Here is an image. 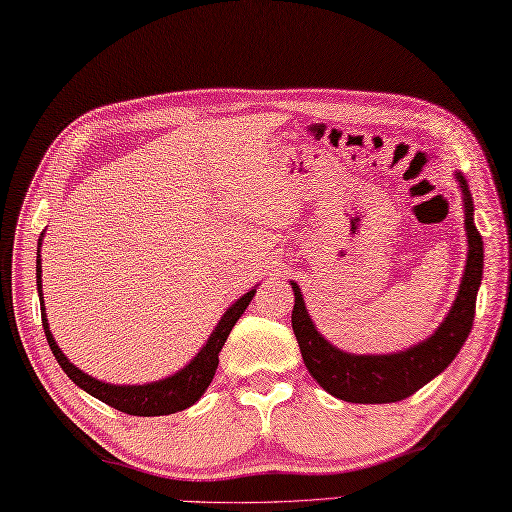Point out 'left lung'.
<instances>
[{"label":"left lung","mask_w":512,"mask_h":512,"mask_svg":"<svg viewBox=\"0 0 512 512\" xmlns=\"http://www.w3.org/2000/svg\"><path fill=\"white\" fill-rule=\"evenodd\" d=\"M462 190L464 229L468 238L466 267L460 289L446 318L429 338L398 353H349L322 336L311 320L300 287L294 289V327L305 367L322 389L333 398L356 404H387L409 398L440 375L455 360L473 329L477 289L484 274V241L473 221V196L462 172H455Z\"/></svg>","instance_id":"left-lung-1"}]
</instances>
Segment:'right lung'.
Returning <instances> with one entry per match:
<instances>
[{
  "instance_id": "right-lung-1",
  "label": "right lung",
  "mask_w": 512,
  "mask_h": 512,
  "mask_svg": "<svg viewBox=\"0 0 512 512\" xmlns=\"http://www.w3.org/2000/svg\"><path fill=\"white\" fill-rule=\"evenodd\" d=\"M41 241H44V232H41L39 243H37V294H39V305H41V322H44L46 340L50 344L52 356L57 358L59 367L66 371L68 378L75 382L79 389L90 393L92 398L106 402L108 406H112V409L128 415H141V417L170 415L176 411H185L201 400V395L207 391L210 382L214 380V373L218 367V353H221L229 331L234 329L238 318L243 316V311L247 309L249 302H252L256 287L249 289L245 296L238 298L234 305L225 311L221 320H218V325L214 327V331L210 333V338H207V342L203 344V349L198 351L181 371L148 384H110V382H101L97 378H92V375L83 373L79 367H75V364L64 356V351L59 349L55 338H52V331L46 318V307H44V291H41Z\"/></svg>"
}]
</instances>
